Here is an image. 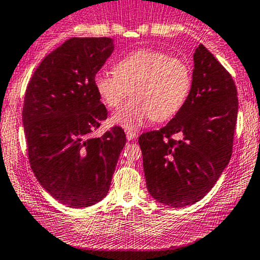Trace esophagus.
Wrapping results in <instances>:
<instances>
[{
  "mask_svg": "<svg viewBox=\"0 0 260 260\" xmlns=\"http://www.w3.org/2000/svg\"><path fill=\"white\" fill-rule=\"evenodd\" d=\"M126 139H127V140H129V141L135 140V139H136V133H135V131L127 130V131H126Z\"/></svg>",
  "mask_w": 260,
  "mask_h": 260,
  "instance_id": "1",
  "label": "esophagus"
}]
</instances>
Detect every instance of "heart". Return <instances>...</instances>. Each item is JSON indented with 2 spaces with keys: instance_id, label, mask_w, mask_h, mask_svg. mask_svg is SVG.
<instances>
[{
  "instance_id": "heart-1",
  "label": "heart",
  "mask_w": 260,
  "mask_h": 260,
  "mask_svg": "<svg viewBox=\"0 0 260 260\" xmlns=\"http://www.w3.org/2000/svg\"><path fill=\"white\" fill-rule=\"evenodd\" d=\"M192 77L183 60L155 49H139L120 58L114 72L94 77L98 95L108 108H118L130 94L134 98L115 111L113 124L135 130L149 119L165 121L180 111L191 90Z\"/></svg>"
}]
</instances>
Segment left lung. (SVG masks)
Segmentation results:
<instances>
[{"label": "left lung", "mask_w": 260, "mask_h": 260, "mask_svg": "<svg viewBox=\"0 0 260 260\" xmlns=\"http://www.w3.org/2000/svg\"><path fill=\"white\" fill-rule=\"evenodd\" d=\"M185 104L162 129L141 134L147 191L170 207H186L211 191L232 156L238 98L231 74L203 44L193 54ZM178 133L180 141L172 139Z\"/></svg>", "instance_id": "obj_1"}]
</instances>
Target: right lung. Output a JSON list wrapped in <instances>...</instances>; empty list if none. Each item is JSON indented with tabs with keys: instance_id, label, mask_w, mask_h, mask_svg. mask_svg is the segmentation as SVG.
Returning a JSON list of instances; mask_svg holds the SVG:
<instances>
[{
	"instance_id": "right-lung-1",
	"label": "right lung",
	"mask_w": 260,
	"mask_h": 260,
	"mask_svg": "<svg viewBox=\"0 0 260 260\" xmlns=\"http://www.w3.org/2000/svg\"><path fill=\"white\" fill-rule=\"evenodd\" d=\"M113 51L111 38H71L42 60L27 85L22 121L30 167L43 188L72 208L107 196L126 144L119 126L90 138L108 116L94 77Z\"/></svg>"
}]
</instances>
